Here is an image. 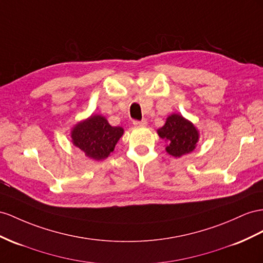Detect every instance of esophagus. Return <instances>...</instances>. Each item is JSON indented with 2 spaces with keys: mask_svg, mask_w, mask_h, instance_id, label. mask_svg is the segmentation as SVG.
Returning <instances> with one entry per match:
<instances>
[{
  "mask_svg": "<svg viewBox=\"0 0 263 263\" xmlns=\"http://www.w3.org/2000/svg\"><path fill=\"white\" fill-rule=\"evenodd\" d=\"M146 120H142V121H138V120H136V121H133V125H136V126H144V125H146Z\"/></svg>",
  "mask_w": 263,
  "mask_h": 263,
  "instance_id": "esophagus-1",
  "label": "esophagus"
}]
</instances>
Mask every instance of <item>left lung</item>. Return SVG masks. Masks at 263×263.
<instances>
[{"label":"left lung","mask_w":263,"mask_h":263,"mask_svg":"<svg viewBox=\"0 0 263 263\" xmlns=\"http://www.w3.org/2000/svg\"><path fill=\"white\" fill-rule=\"evenodd\" d=\"M158 134L166 142V152L176 158L192 152L199 141L197 127L189 120L177 113L167 117L165 124L158 130Z\"/></svg>","instance_id":"8db88e82"}]
</instances>
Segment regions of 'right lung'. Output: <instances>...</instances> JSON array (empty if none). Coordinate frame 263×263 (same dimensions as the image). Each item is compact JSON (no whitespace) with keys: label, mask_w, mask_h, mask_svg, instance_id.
Masks as SVG:
<instances>
[{"label":"right lung","mask_w":263,"mask_h":263,"mask_svg":"<svg viewBox=\"0 0 263 263\" xmlns=\"http://www.w3.org/2000/svg\"><path fill=\"white\" fill-rule=\"evenodd\" d=\"M122 136V127L111 126L104 117L98 114L79 122L71 131L72 143L97 161L109 157Z\"/></svg>","instance_id":"obj_1"}]
</instances>
